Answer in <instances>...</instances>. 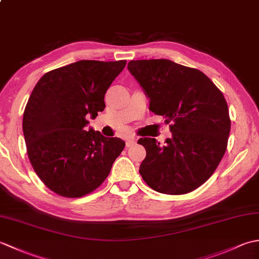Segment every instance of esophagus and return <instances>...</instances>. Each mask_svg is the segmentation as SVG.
I'll use <instances>...</instances> for the list:
<instances>
[{"label": "esophagus", "mask_w": 259, "mask_h": 259, "mask_svg": "<svg viewBox=\"0 0 259 259\" xmlns=\"http://www.w3.org/2000/svg\"><path fill=\"white\" fill-rule=\"evenodd\" d=\"M136 142H137V140H136V138H129V139H126V141H125V147L126 148H130V147H133V146H135L136 145Z\"/></svg>", "instance_id": "1"}]
</instances>
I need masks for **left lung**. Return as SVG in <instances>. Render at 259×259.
<instances>
[{"instance_id": "8db88e82", "label": "left lung", "mask_w": 259, "mask_h": 259, "mask_svg": "<svg viewBox=\"0 0 259 259\" xmlns=\"http://www.w3.org/2000/svg\"><path fill=\"white\" fill-rule=\"evenodd\" d=\"M128 70L149 98V110L162 115L172 137L163 145L140 138L147 155L139 172L161 194L197 189L218 167L227 148L230 119L227 102L201 71L166 59L133 60Z\"/></svg>"}]
</instances>
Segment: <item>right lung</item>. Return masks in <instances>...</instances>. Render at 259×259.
Returning a JSON list of instances; mask_svg holds the SVG:
<instances>
[{
  "mask_svg": "<svg viewBox=\"0 0 259 259\" xmlns=\"http://www.w3.org/2000/svg\"><path fill=\"white\" fill-rule=\"evenodd\" d=\"M125 60H81L38 80L23 113L27 156L43 184L56 194L78 198L100 186L125 146L87 129L106 108L104 95Z\"/></svg>",
  "mask_w": 259,
  "mask_h": 259,
  "instance_id": "right-lung-1",
  "label": "right lung"
}]
</instances>
